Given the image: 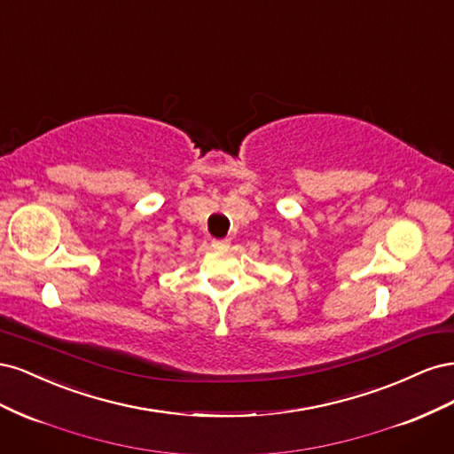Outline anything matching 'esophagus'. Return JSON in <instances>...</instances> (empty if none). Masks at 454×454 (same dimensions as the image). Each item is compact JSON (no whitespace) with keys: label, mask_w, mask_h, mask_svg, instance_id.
Instances as JSON below:
<instances>
[{"label":"esophagus","mask_w":454,"mask_h":454,"mask_svg":"<svg viewBox=\"0 0 454 454\" xmlns=\"http://www.w3.org/2000/svg\"><path fill=\"white\" fill-rule=\"evenodd\" d=\"M229 246H231V242H229L227 239H222V240H212V248H214V250H217V252H225V250H229Z\"/></svg>","instance_id":"1"}]
</instances>
